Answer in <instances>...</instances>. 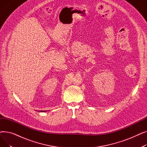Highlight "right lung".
Segmentation results:
<instances>
[{
	"instance_id": "obj_1",
	"label": "right lung",
	"mask_w": 147,
	"mask_h": 147,
	"mask_svg": "<svg viewBox=\"0 0 147 147\" xmlns=\"http://www.w3.org/2000/svg\"><path fill=\"white\" fill-rule=\"evenodd\" d=\"M46 111H41V112H45Z\"/></svg>"
}]
</instances>
